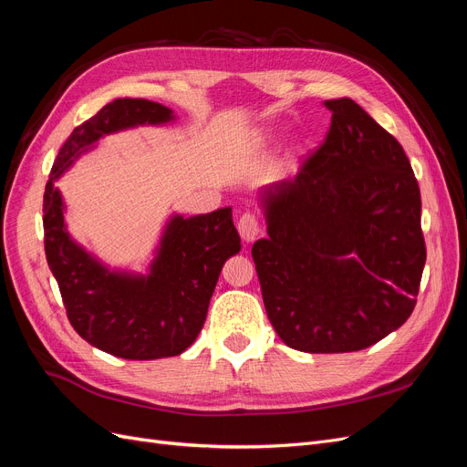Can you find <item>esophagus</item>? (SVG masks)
Here are the masks:
<instances>
[{
  "instance_id": "obj_1",
  "label": "esophagus",
  "mask_w": 467,
  "mask_h": 467,
  "mask_svg": "<svg viewBox=\"0 0 467 467\" xmlns=\"http://www.w3.org/2000/svg\"><path fill=\"white\" fill-rule=\"evenodd\" d=\"M237 230H239V235L244 237V242L251 244L261 232L259 216L255 214V212H245V214H242V218H239V222H237Z\"/></svg>"
}]
</instances>
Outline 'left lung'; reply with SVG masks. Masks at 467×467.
I'll return each instance as SVG.
<instances>
[{
  "instance_id": "left-lung-1",
  "label": "left lung",
  "mask_w": 467,
  "mask_h": 467,
  "mask_svg": "<svg viewBox=\"0 0 467 467\" xmlns=\"http://www.w3.org/2000/svg\"><path fill=\"white\" fill-rule=\"evenodd\" d=\"M294 179L263 194L251 249L266 316L288 347L352 352L409 319L427 261L420 191L401 144L352 99ZM355 254V258L346 255Z\"/></svg>"
}]
</instances>
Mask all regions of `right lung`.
Returning a JSON list of instances; mask_svg holds the SVG:
<instances>
[{"label": "right lung", "instance_id": "obj_1", "mask_svg": "<svg viewBox=\"0 0 467 467\" xmlns=\"http://www.w3.org/2000/svg\"><path fill=\"white\" fill-rule=\"evenodd\" d=\"M173 115L146 99H115L79 124L60 148L45 189V253L76 333L129 360L177 357L199 337L225 259L242 249L232 208L169 222L148 276L110 273L67 235L62 196L52 182L103 134Z\"/></svg>", "mask_w": 467, "mask_h": 467}]
</instances>
